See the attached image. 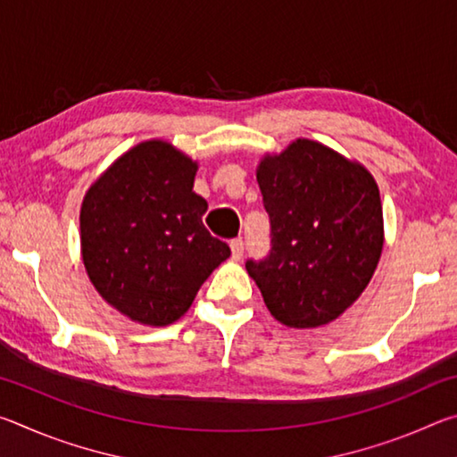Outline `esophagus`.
<instances>
[{
	"mask_svg": "<svg viewBox=\"0 0 457 457\" xmlns=\"http://www.w3.org/2000/svg\"><path fill=\"white\" fill-rule=\"evenodd\" d=\"M229 245H231V258L242 260V256H244V239L242 237L231 239Z\"/></svg>",
	"mask_w": 457,
	"mask_h": 457,
	"instance_id": "obj_1",
	"label": "esophagus"
}]
</instances>
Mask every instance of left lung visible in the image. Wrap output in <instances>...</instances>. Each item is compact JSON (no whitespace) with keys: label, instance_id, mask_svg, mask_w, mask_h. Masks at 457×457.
Listing matches in <instances>:
<instances>
[{"label":"left lung","instance_id":"left-lung-1","mask_svg":"<svg viewBox=\"0 0 457 457\" xmlns=\"http://www.w3.org/2000/svg\"><path fill=\"white\" fill-rule=\"evenodd\" d=\"M258 185L270 215V253L245 270L270 314L290 328L338 319L375 274L383 250V207L365 167L298 138L266 154Z\"/></svg>","mask_w":457,"mask_h":457}]
</instances>
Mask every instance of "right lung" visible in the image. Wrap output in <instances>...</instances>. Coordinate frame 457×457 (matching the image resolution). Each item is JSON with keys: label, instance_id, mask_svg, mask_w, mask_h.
I'll return each mask as SVG.
<instances>
[{"label": "right lung", "instance_id": "obj_1", "mask_svg": "<svg viewBox=\"0 0 457 457\" xmlns=\"http://www.w3.org/2000/svg\"><path fill=\"white\" fill-rule=\"evenodd\" d=\"M197 163L165 141L133 146L87 191L82 262L100 296L130 320L165 327L189 311L229 245L204 226Z\"/></svg>", "mask_w": 457, "mask_h": 457}]
</instances>
